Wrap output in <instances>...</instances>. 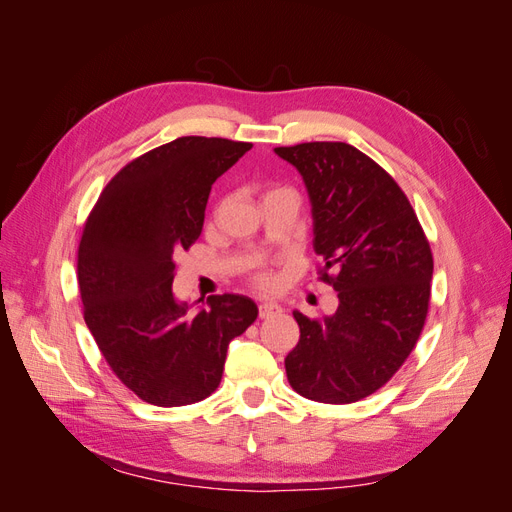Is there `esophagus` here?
<instances>
[{
  "mask_svg": "<svg viewBox=\"0 0 512 512\" xmlns=\"http://www.w3.org/2000/svg\"><path fill=\"white\" fill-rule=\"evenodd\" d=\"M258 314H260V318L277 316V314H282V305L275 303V301H262V303L258 305Z\"/></svg>",
  "mask_w": 512,
  "mask_h": 512,
  "instance_id": "1",
  "label": "esophagus"
}]
</instances>
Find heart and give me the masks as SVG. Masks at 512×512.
Instances as JSON below:
<instances>
[{
	"instance_id": "obj_1",
	"label": "heart",
	"mask_w": 512,
	"mask_h": 512,
	"mask_svg": "<svg viewBox=\"0 0 512 512\" xmlns=\"http://www.w3.org/2000/svg\"><path fill=\"white\" fill-rule=\"evenodd\" d=\"M258 282L260 284H267V277H258Z\"/></svg>"
}]
</instances>
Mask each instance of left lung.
<instances>
[{
  "label": "left lung",
  "instance_id": "1",
  "mask_svg": "<svg viewBox=\"0 0 512 512\" xmlns=\"http://www.w3.org/2000/svg\"><path fill=\"white\" fill-rule=\"evenodd\" d=\"M273 151L305 183L320 275L339 299L322 320L294 309L301 337L284 361L286 376L307 399L352 404L393 378L423 331L429 243L406 194L356 147L301 143Z\"/></svg>",
  "mask_w": 512,
  "mask_h": 512
}]
</instances>
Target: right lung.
<instances>
[{"mask_svg":"<svg viewBox=\"0 0 512 512\" xmlns=\"http://www.w3.org/2000/svg\"><path fill=\"white\" fill-rule=\"evenodd\" d=\"M250 149L226 138H175L123 166L85 224V322L117 378L147 404L209 397L230 339L258 316L243 294H215L207 305L173 294L175 256L203 232L211 185Z\"/></svg>","mask_w":512,"mask_h":512,"instance_id":"1","label":"right lung"}]
</instances>
